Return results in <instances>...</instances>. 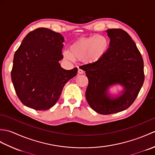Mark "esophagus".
<instances>
[{
	"label": "esophagus",
	"instance_id": "obj_1",
	"mask_svg": "<svg viewBox=\"0 0 155 155\" xmlns=\"http://www.w3.org/2000/svg\"><path fill=\"white\" fill-rule=\"evenodd\" d=\"M78 74H83L84 73V71L82 70L81 68H78Z\"/></svg>",
	"mask_w": 155,
	"mask_h": 155
}]
</instances>
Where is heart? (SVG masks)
<instances>
[{
	"mask_svg": "<svg viewBox=\"0 0 155 155\" xmlns=\"http://www.w3.org/2000/svg\"><path fill=\"white\" fill-rule=\"evenodd\" d=\"M109 45L108 38L103 35L81 38L70 46L69 51H63L62 56L68 61L73 62L77 59L85 63H94L104 57Z\"/></svg>",
	"mask_w": 155,
	"mask_h": 155,
	"instance_id": "b5f03b06",
	"label": "heart"
}]
</instances>
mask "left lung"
<instances>
[{"label": "left lung", "instance_id": "1", "mask_svg": "<svg viewBox=\"0 0 155 155\" xmlns=\"http://www.w3.org/2000/svg\"><path fill=\"white\" fill-rule=\"evenodd\" d=\"M110 38L108 51L101 60L81 66L88 80L86 98L90 107L101 114L126 110L139 94L144 80V62L130 35L120 28L107 30ZM120 84L124 91L119 97L107 94L108 87Z\"/></svg>", "mask_w": 155, "mask_h": 155}]
</instances>
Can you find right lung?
I'll return each instance as SVG.
<instances>
[{
  "mask_svg": "<svg viewBox=\"0 0 155 155\" xmlns=\"http://www.w3.org/2000/svg\"><path fill=\"white\" fill-rule=\"evenodd\" d=\"M64 38L58 32L38 28L29 32L15 52L11 79L21 103L37 110L53 107L65 84L78 68H62Z\"/></svg>",
  "mask_w": 155,
  "mask_h": 155,
  "instance_id": "right-lung-1",
  "label": "right lung"
}]
</instances>
